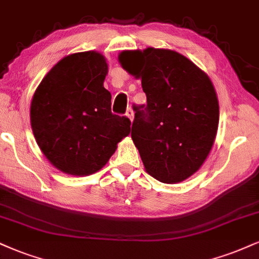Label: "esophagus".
Segmentation results:
<instances>
[{
	"instance_id": "esophagus-1",
	"label": "esophagus",
	"mask_w": 259,
	"mask_h": 259,
	"mask_svg": "<svg viewBox=\"0 0 259 259\" xmlns=\"http://www.w3.org/2000/svg\"><path fill=\"white\" fill-rule=\"evenodd\" d=\"M126 116L129 117V119L130 120H134V111L132 110V108H127V111H126Z\"/></svg>"
}]
</instances>
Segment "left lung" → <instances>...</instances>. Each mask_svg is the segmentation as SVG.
<instances>
[{
  "label": "left lung",
  "instance_id": "obj_1",
  "mask_svg": "<svg viewBox=\"0 0 259 259\" xmlns=\"http://www.w3.org/2000/svg\"><path fill=\"white\" fill-rule=\"evenodd\" d=\"M119 61L141 78L146 105H134L132 139L146 171L164 183L199 170L216 138L220 107L207 74L167 49L126 51Z\"/></svg>",
  "mask_w": 259,
  "mask_h": 259
}]
</instances>
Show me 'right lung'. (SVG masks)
Instances as JSON below:
<instances>
[{
  "label": "right lung",
  "instance_id": "1",
  "mask_svg": "<svg viewBox=\"0 0 259 259\" xmlns=\"http://www.w3.org/2000/svg\"><path fill=\"white\" fill-rule=\"evenodd\" d=\"M106 74L101 54L76 53L59 61L33 95L30 117L36 142L68 175L96 172L130 133L129 118L112 113Z\"/></svg>",
  "mask_w": 259,
  "mask_h": 259
}]
</instances>
